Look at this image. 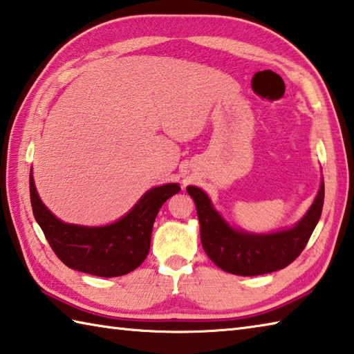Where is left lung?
<instances>
[{"mask_svg": "<svg viewBox=\"0 0 354 354\" xmlns=\"http://www.w3.org/2000/svg\"><path fill=\"white\" fill-rule=\"evenodd\" d=\"M195 199L201 242L207 256L227 273L258 276L286 268L302 253L321 218L324 181L308 213L290 230L273 234H247L228 227L213 210L209 196L198 187H187Z\"/></svg>", "mask_w": 354, "mask_h": 354, "instance_id": "1", "label": "left lung"}]
</instances>
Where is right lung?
I'll return each mask as SVG.
<instances>
[{
    "mask_svg": "<svg viewBox=\"0 0 354 354\" xmlns=\"http://www.w3.org/2000/svg\"><path fill=\"white\" fill-rule=\"evenodd\" d=\"M181 190L165 184L149 190L130 213L106 227L64 224L48 212L35 190L30 173L33 216L55 254L67 267L101 278L122 276L140 267L150 250L151 228L162 204Z\"/></svg>",
    "mask_w": 354,
    "mask_h": 354,
    "instance_id": "obj_1",
    "label": "right lung"
}]
</instances>
